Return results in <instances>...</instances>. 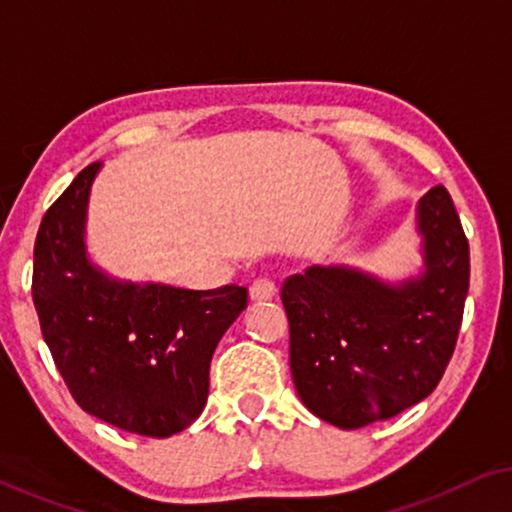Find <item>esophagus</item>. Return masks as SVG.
I'll return each mask as SVG.
<instances>
[{
	"label": "esophagus",
	"mask_w": 512,
	"mask_h": 512,
	"mask_svg": "<svg viewBox=\"0 0 512 512\" xmlns=\"http://www.w3.org/2000/svg\"><path fill=\"white\" fill-rule=\"evenodd\" d=\"M275 293H277V284L268 277L254 279L249 286L251 300H270V298H275Z\"/></svg>",
	"instance_id": "esophagus-1"
}]
</instances>
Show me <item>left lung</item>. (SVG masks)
Returning a JSON list of instances; mask_svg holds the SVG:
<instances>
[{"label": "left lung", "mask_w": 512, "mask_h": 512, "mask_svg": "<svg viewBox=\"0 0 512 512\" xmlns=\"http://www.w3.org/2000/svg\"><path fill=\"white\" fill-rule=\"evenodd\" d=\"M424 270L387 284L347 265H312L282 286L291 375L324 422L361 429L438 387L464 317L468 240L445 186L417 205Z\"/></svg>", "instance_id": "8db88e82"}]
</instances>
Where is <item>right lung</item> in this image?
Returning <instances> with one entry per match:
<instances>
[{
  "instance_id": "obj_1",
  "label": "right lung",
  "mask_w": 512,
  "mask_h": 512,
  "mask_svg": "<svg viewBox=\"0 0 512 512\" xmlns=\"http://www.w3.org/2000/svg\"><path fill=\"white\" fill-rule=\"evenodd\" d=\"M100 163L48 207L34 242L32 298L69 394L88 415L167 438L200 417L209 363L247 307L244 286L212 291L109 277L86 254L88 195Z\"/></svg>"
}]
</instances>
